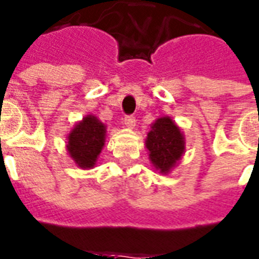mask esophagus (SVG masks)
Returning a JSON list of instances; mask_svg holds the SVG:
<instances>
[{
	"label": "esophagus",
	"mask_w": 259,
	"mask_h": 259,
	"mask_svg": "<svg viewBox=\"0 0 259 259\" xmlns=\"http://www.w3.org/2000/svg\"><path fill=\"white\" fill-rule=\"evenodd\" d=\"M123 122L127 127L130 129H133L134 126H136V118H134L133 115H125V118H123Z\"/></svg>",
	"instance_id": "1"
}]
</instances>
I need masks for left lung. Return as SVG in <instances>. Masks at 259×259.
Returning a JSON list of instances; mask_svg holds the SVG:
<instances>
[{
  "label": "left lung",
  "instance_id": "1",
  "mask_svg": "<svg viewBox=\"0 0 259 259\" xmlns=\"http://www.w3.org/2000/svg\"><path fill=\"white\" fill-rule=\"evenodd\" d=\"M149 158L159 173L167 174L184 155L185 137L170 117H161L146 137Z\"/></svg>",
  "mask_w": 259,
  "mask_h": 259
}]
</instances>
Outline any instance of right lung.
Masks as SVG:
<instances>
[{
  "mask_svg": "<svg viewBox=\"0 0 259 259\" xmlns=\"http://www.w3.org/2000/svg\"><path fill=\"white\" fill-rule=\"evenodd\" d=\"M106 126L90 114L82 118L68 134V153L81 169H92L105 145Z\"/></svg>",
  "mask_w": 259,
  "mask_h": 259,
  "instance_id": "obj_1",
  "label": "right lung"
}]
</instances>
